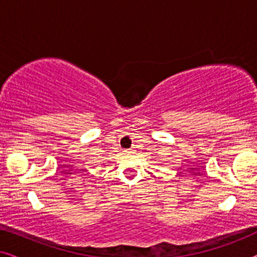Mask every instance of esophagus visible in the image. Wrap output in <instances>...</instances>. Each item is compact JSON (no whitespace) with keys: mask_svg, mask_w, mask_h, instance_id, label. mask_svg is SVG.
Returning a JSON list of instances; mask_svg holds the SVG:
<instances>
[{"mask_svg":"<svg viewBox=\"0 0 257 257\" xmlns=\"http://www.w3.org/2000/svg\"><path fill=\"white\" fill-rule=\"evenodd\" d=\"M133 152V149H130V150H127V153H132Z\"/></svg>","mask_w":257,"mask_h":257,"instance_id":"34e87169","label":"esophagus"}]
</instances>
